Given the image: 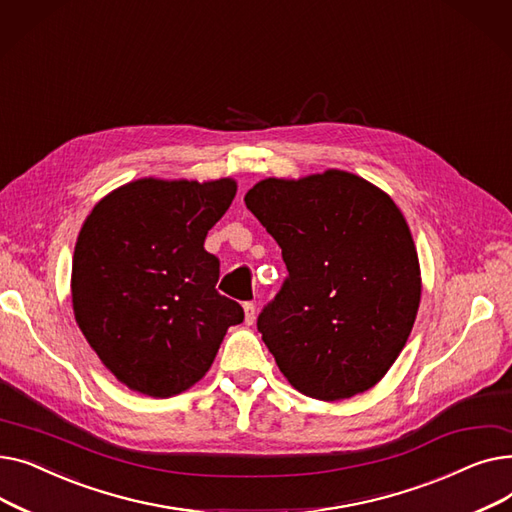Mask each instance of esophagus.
Instances as JSON below:
<instances>
[{
	"label": "esophagus",
	"instance_id": "1",
	"mask_svg": "<svg viewBox=\"0 0 512 512\" xmlns=\"http://www.w3.org/2000/svg\"><path fill=\"white\" fill-rule=\"evenodd\" d=\"M242 309H245V324L253 326V321H255V305L253 303H245V305H242Z\"/></svg>",
	"mask_w": 512,
	"mask_h": 512
}]
</instances>
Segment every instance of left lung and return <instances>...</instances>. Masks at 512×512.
I'll list each match as a JSON object with an SVG mask.
<instances>
[{
    "label": "left lung",
    "mask_w": 512,
    "mask_h": 512,
    "mask_svg": "<svg viewBox=\"0 0 512 512\" xmlns=\"http://www.w3.org/2000/svg\"><path fill=\"white\" fill-rule=\"evenodd\" d=\"M245 203L288 270L257 317L284 378L328 402L378 384L405 348L421 301L405 215L378 186L342 170L265 178Z\"/></svg>",
    "instance_id": "8db88e82"
}]
</instances>
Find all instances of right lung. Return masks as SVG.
<instances>
[{"label":"right lung","mask_w":512,"mask_h":512,"mask_svg":"<svg viewBox=\"0 0 512 512\" xmlns=\"http://www.w3.org/2000/svg\"><path fill=\"white\" fill-rule=\"evenodd\" d=\"M236 182L141 178L105 195L78 232L72 307L101 363L134 392L180 394L211 367L242 307L215 290L207 232Z\"/></svg>","instance_id":"add662e5"}]
</instances>
